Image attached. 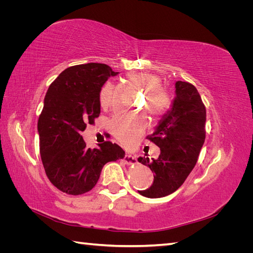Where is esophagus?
<instances>
[{
    "label": "esophagus",
    "mask_w": 253,
    "mask_h": 253,
    "mask_svg": "<svg viewBox=\"0 0 253 253\" xmlns=\"http://www.w3.org/2000/svg\"><path fill=\"white\" fill-rule=\"evenodd\" d=\"M124 162L126 165H136L137 164V158L134 155H129V154H126L124 157Z\"/></svg>",
    "instance_id": "34e87169"
}]
</instances>
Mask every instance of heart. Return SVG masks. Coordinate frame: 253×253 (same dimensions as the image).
<instances>
[{
  "label": "heart",
  "mask_w": 253,
  "mask_h": 253,
  "mask_svg": "<svg viewBox=\"0 0 253 253\" xmlns=\"http://www.w3.org/2000/svg\"><path fill=\"white\" fill-rule=\"evenodd\" d=\"M128 79L134 85L144 89V106L153 119H160L170 111L172 98L169 91L162 87L163 80L158 75L139 72L128 76ZM99 100L103 109H108L114 100V85L106 82L101 87ZM147 127V120L143 116L125 117L117 116L112 122L114 136L118 141L126 147H134L138 142L139 137Z\"/></svg>",
  "instance_id": "obj_1"
}]
</instances>
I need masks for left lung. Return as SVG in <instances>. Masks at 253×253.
<instances>
[{
	"label": "left lung",
	"mask_w": 253,
	"mask_h": 253,
	"mask_svg": "<svg viewBox=\"0 0 253 253\" xmlns=\"http://www.w3.org/2000/svg\"><path fill=\"white\" fill-rule=\"evenodd\" d=\"M176 97L171 111L159 121L147 138L160 149L152 160L145 155L138 162L154 173L153 185L139 194L149 198L169 195L177 190L193 170L206 138V108L196 87L189 82L175 83Z\"/></svg>",
	"instance_id": "obj_1"
}]
</instances>
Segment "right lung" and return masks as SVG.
Returning <instances> with one entry per match:
<instances>
[{"mask_svg": "<svg viewBox=\"0 0 253 253\" xmlns=\"http://www.w3.org/2000/svg\"><path fill=\"white\" fill-rule=\"evenodd\" d=\"M117 74L102 63L71 66L45 95L38 120L41 159L50 182L66 194L88 192L106 163L125 157L118 144L104 141L99 149H90L81 135L86 125H94L99 117L102 85Z\"/></svg>", "mask_w": 253, "mask_h": 253, "instance_id": "1", "label": "right lung"}]
</instances>
